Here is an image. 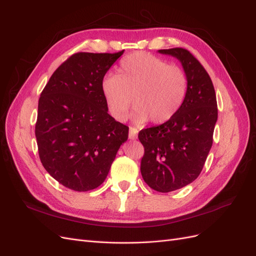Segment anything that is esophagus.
I'll return each mask as SVG.
<instances>
[{"label": "esophagus", "mask_w": 256, "mask_h": 256, "mask_svg": "<svg viewBox=\"0 0 256 256\" xmlns=\"http://www.w3.org/2000/svg\"><path fill=\"white\" fill-rule=\"evenodd\" d=\"M138 129L130 127V129H129V138H130V140H136V138H138Z\"/></svg>", "instance_id": "esophagus-1"}]
</instances>
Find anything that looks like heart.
Listing matches in <instances>:
<instances>
[{
	"instance_id": "obj_1",
	"label": "heart",
	"mask_w": 256,
	"mask_h": 256,
	"mask_svg": "<svg viewBox=\"0 0 256 256\" xmlns=\"http://www.w3.org/2000/svg\"><path fill=\"white\" fill-rule=\"evenodd\" d=\"M106 104L113 118H127L134 102V120L142 125L150 120L164 124L180 110L188 92V78L182 68L147 53L124 58L118 76H106L102 82Z\"/></svg>"
}]
</instances>
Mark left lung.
<instances>
[{
  "instance_id": "8db88e82",
  "label": "left lung",
  "mask_w": 256,
  "mask_h": 256,
  "mask_svg": "<svg viewBox=\"0 0 256 256\" xmlns=\"http://www.w3.org/2000/svg\"><path fill=\"white\" fill-rule=\"evenodd\" d=\"M158 52L180 60L188 78L187 96L174 118L138 132L145 150L143 180L152 189L166 193L194 182L202 171L212 145L218 108L210 76L188 50Z\"/></svg>"
}]
</instances>
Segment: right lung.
Masks as SVG:
<instances>
[{
	"label": "right lung",
	"mask_w": 256,
	"mask_h": 256,
	"mask_svg": "<svg viewBox=\"0 0 256 256\" xmlns=\"http://www.w3.org/2000/svg\"><path fill=\"white\" fill-rule=\"evenodd\" d=\"M118 53H76L53 72L40 102L35 127L44 168L74 191L99 187L129 128L108 113L102 82Z\"/></svg>",
	"instance_id": "1"
}]
</instances>
